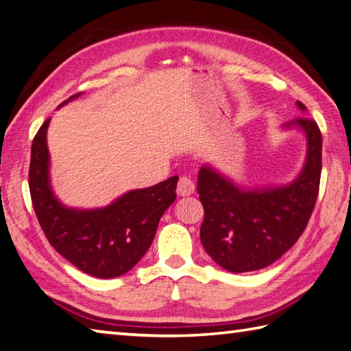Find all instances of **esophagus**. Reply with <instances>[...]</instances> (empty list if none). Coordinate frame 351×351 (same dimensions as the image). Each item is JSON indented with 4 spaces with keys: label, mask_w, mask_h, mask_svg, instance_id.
Instances as JSON below:
<instances>
[{
    "label": "esophagus",
    "mask_w": 351,
    "mask_h": 351,
    "mask_svg": "<svg viewBox=\"0 0 351 351\" xmlns=\"http://www.w3.org/2000/svg\"><path fill=\"white\" fill-rule=\"evenodd\" d=\"M176 193L180 196H190L195 193V184L193 181L190 180L187 176H182L180 182H178V187H176Z\"/></svg>",
    "instance_id": "obj_1"
}]
</instances>
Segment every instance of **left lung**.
Returning a JSON list of instances; mask_svg holds the SVG:
<instances>
[{
    "label": "left lung",
    "mask_w": 351,
    "mask_h": 351,
    "mask_svg": "<svg viewBox=\"0 0 351 351\" xmlns=\"http://www.w3.org/2000/svg\"><path fill=\"white\" fill-rule=\"evenodd\" d=\"M300 111L306 106L297 101ZM285 129L303 130L306 162L291 184L243 189L210 164L197 175V193L205 217L201 225L204 250L230 272L263 269L291 250L303 234L315 207L321 178L322 136L307 117L287 121Z\"/></svg>",
    "instance_id": "1"
}]
</instances>
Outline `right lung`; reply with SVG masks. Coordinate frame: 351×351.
<instances>
[{
	"instance_id": "obj_1",
	"label": "right lung",
	"mask_w": 351,
	"mask_h": 351,
	"mask_svg": "<svg viewBox=\"0 0 351 351\" xmlns=\"http://www.w3.org/2000/svg\"><path fill=\"white\" fill-rule=\"evenodd\" d=\"M79 95H71L62 105ZM48 123L50 119L34 135L29 170L32 204L40 228L53 248L80 271L97 278L120 277L152 245L161 216L176 199L178 176L128 191L101 208L65 207L50 184Z\"/></svg>"
}]
</instances>
